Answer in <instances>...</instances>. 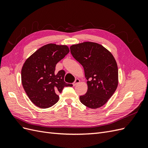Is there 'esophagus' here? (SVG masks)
<instances>
[{"label":"esophagus","mask_w":148,"mask_h":148,"mask_svg":"<svg viewBox=\"0 0 148 148\" xmlns=\"http://www.w3.org/2000/svg\"><path fill=\"white\" fill-rule=\"evenodd\" d=\"M79 83V79H76L75 81L73 83V86H75V85H77Z\"/></svg>","instance_id":"obj_1"}]
</instances>
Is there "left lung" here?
<instances>
[{
    "mask_svg": "<svg viewBox=\"0 0 148 148\" xmlns=\"http://www.w3.org/2000/svg\"><path fill=\"white\" fill-rule=\"evenodd\" d=\"M70 52L82 65L88 91L79 99L84 106L97 109L104 105L118 85V67L112 54L102 45L84 42L72 45Z\"/></svg>",
    "mask_w": 148,
    "mask_h": 148,
    "instance_id": "obj_1",
    "label": "left lung"
}]
</instances>
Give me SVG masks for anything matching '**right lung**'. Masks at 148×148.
<instances>
[{
	"label": "right lung",
	"mask_w": 148,
	"mask_h": 148,
	"mask_svg": "<svg viewBox=\"0 0 148 148\" xmlns=\"http://www.w3.org/2000/svg\"><path fill=\"white\" fill-rule=\"evenodd\" d=\"M66 46L49 44L39 48L26 60L21 69V82L29 99L42 109L58 102L61 93L71 84L64 82V70L55 72L56 64L68 54Z\"/></svg>",
	"instance_id": "1"
}]
</instances>
